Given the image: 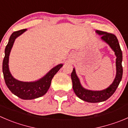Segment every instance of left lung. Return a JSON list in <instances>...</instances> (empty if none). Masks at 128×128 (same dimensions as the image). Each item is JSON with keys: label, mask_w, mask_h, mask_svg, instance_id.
<instances>
[{"label": "left lung", "mask_w": 128, "mask_h": 128, "mask_svg": "<svg viewBox=\"0 0 128 128\" xmlns=\"http://www.w3.org/2000/svg\"><path fill=\"white\" fill-rule=\"evenodd\" d=\"M96 32L101 36V39L107 43L116 56V75L113 82L108 88L102 90H90L85 89L81 86L79 78L77 76L75 69H73L71 73L72 88L76 96L80 100L88 102H100L104 101L110 98L116 91L120 84L122 76V54L116 36L111 33L101 30H96Z\"/></svg>", "instance_id": "obj_1"}]
</instances>
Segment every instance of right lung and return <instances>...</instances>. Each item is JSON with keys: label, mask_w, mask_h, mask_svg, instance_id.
<instances>
[{"label": "right lung", "mask_w": 128, "mask_h": 128, "mask_svg": "<svg viewBox=\"0 0 128 128\" xmlns=\"http://www.w3.org/2000/svg\"><path fill=\"white\" fill-rule=\"evenodd\" d=\"M27 29L14 32L5 49V57L2 63V71L7 88L14 95L22 100H34L41 97L48 92L53 77L61 68L60 64L53 68L48 74L39 80L34 82H22L13 78L8 69V58L14 42L17 37L23 34Z\"/></svg>", "instance_id": "1"}]
</instances>
